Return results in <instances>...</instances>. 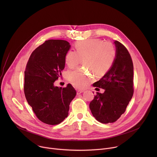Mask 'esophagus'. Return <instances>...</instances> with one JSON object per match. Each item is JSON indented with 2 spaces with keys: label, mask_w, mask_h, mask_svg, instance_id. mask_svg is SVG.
<instances>
[{
  "label": "esophagus",
  "mask_w": 157,
  "mask_h": 157,
  "mask_svg": "<svg viewBox=\"0 0 157 157\" xmlns=\"http://www.w3.org/2000/svg\"><path fill=\"white\" fill-rule=\"evenodd\" d=\"M83 92H84V90H80V89H78V90H77V94H80Z\"/></svg>",
  "instance_id": "obj_1"
}]
</instances>
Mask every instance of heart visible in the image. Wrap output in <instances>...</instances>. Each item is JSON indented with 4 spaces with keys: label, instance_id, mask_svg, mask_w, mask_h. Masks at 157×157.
<instances>
[{
    "label": "heart",
    "instance_id": "heart-1",
    "mask_svg": "<svg viewBox=\"0 0 157 157\" xmlns=\"http://www.w3.org/2000/svg\"><path fill=\"white\" fill-rule=\"evenodd\" d=\"M75 49L76 51L68 50L65 55V62L69 68H75L82 59L84 66L99 76L109 71L117 55L116 48L113 43L98 38L78 41ZM93 73L79 68L69 71L67 78L75 87L82 89L94 80Z\"/></svg>",
    "mask_w": 157,
    "mask_h": 157
}]
</instances>
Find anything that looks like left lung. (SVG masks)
Listing matches in <instances>:
<instances>
[{"label":"left lung","mask_w":157,"mask_h":157,"mask_svg":"<svg viewBox=\"0 0 157 157\" xmlns=\"http://www.w3.org/2000/svg\"><path fill=\"white\" fill-rule=\"evenodd\" d=\"M117 55L112 68L93 86L105 89L96 93L89 104L93 116L102 123L116 122L124 114L133 94V66L127 49L115 41Z\"/></svg>","instance_id":"8db88e82"}]
</instances>
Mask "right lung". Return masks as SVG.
Returning <instances> with one entry per match:
<instances>
[{
  "label": "right lung",
  "instance_id": "obj_1",
  "mask_svg": "<svg viewBox=\"0 0 157 157\" xmlns=\"http://www.w3.org/2000/svg\"><path fill=\"white\" fill-rule=\"evenodd\" d=\"M70 47L65 40H46L32 52L24 72L25 98L37 118L48 125L59 124L68 117L76 94L71 84L65 87L54 86L61 76Z\"/></svg>",
  "mask_w": 157,
  "mask_h": 157
}]
</instances>
